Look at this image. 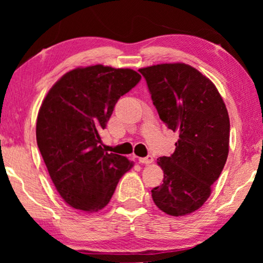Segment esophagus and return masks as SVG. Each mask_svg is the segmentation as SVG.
Instances as JSON below:
<instances>
[{"mask_svg":"<svg viewBox=\"0 0 263 263\" xmlns=\"http://www.w3.org/2000/svg\"><path fill=\"white\" fill-rule=\"evenodd\" d=\"M139 163L140 164H152L153 163V157L148 154V156L145 158H139Z\"/></svg>","mask_w":263,"mask_h":263,"instance_id":"1","label":"esophagus"}]
</instances>
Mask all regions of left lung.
Returning <instances> with one entry per match:
<instances>
[{
	"label": "left lung",
	"mask_w": 263,
	"mask_h": 263,
	"mask_svg": "<svg viewBox=\"0 0 263 263\" xmlns=\"http://www.w3.org/2000/svg\"><path fill=\"white\" fill-rule=\"evenodd\" d=\"M139 71L160 120L179 138L175 152L158 159L164 179L152 189L153 201L168 215L193 213L210 197L228 159V109L213 82L188 64H157Z\"/></svg>",
	"instance_id": "8db88e82"
}]
</instances>
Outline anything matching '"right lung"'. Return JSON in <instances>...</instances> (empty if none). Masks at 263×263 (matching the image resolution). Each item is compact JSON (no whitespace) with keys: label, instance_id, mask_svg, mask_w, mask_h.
<instances>
[{"label":"right lung","instance_id":"add662e5","mask_svg":"<svg viewBox=\"0 0 263 263\" xmlns=\"http://www.w3.org/2000/svg\"><path fill=\"white\" fill-rule=\"evenodd\" d=\"M141 75L102 64L68 71L50 88L37 117L38 148L57 192L75 210L98 212L133 163L102 147L117 100Z\"/></svg>","mask_w":263,"mask_h":263}]
</instances>
